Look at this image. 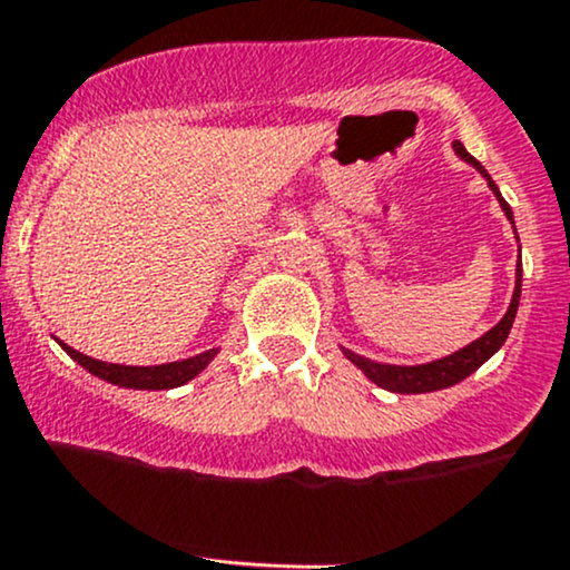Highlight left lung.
I'll list each match as a JSON object with an SVG mask.
<instances>
[{"instance_id": "obj_1", "label": "left lung", "mask_w": 570, "mask_h": 570, "mask_svg": "<svg viewBox=\"0 0 570 570\" xmlns=\"http://www.w3.org/2000/svg\"><path fill=\"white\" fill-rule=\"evenodd\" d=\"M454 151H458L465 161H471V165L476 167V170L484 175L487 180H490V189L495 191V197L500 199V205H503L505 216H509V222L514 224V216H511L509 203H505V199L500 197L495 180H492L490 175H487L484 167H481L479 161L465 151V146H462V142H454ZM519 292H522V265H517L514 297H511V305H509V311H505V316L500 318V322L490 330V333L481 335L479 341H473L471 346L460 348V352L443 356V360H438V362H428V365H416V367H400V365H381V362L365 360V356H360V354H354V352H346V348H343V354H346L348 360H352L354 365L360 367V371L373 381V384H379L381 390L400 392V395H419V392L446 390V386L460 384L462 379L471 376V373L476 371V367L484 365V362L490 360V356L495 354L500 346H503V341L511 333V324H514V316H517V308H519Z\"/></svg>"}]
</instances>
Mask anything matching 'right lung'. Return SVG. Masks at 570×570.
<instances>
[{
    "label": "right lung",
    "instance_id": "add662e5",
    "mask_svg": "<svg viewBox=\"0 0 570 570\" xmlns=\"http://www.w3.org/2000/svg\"><path fill=\"white\" fill-rule=\"evenodd\" d=\"M61 348H65L78 365H83L86 371L94 373V376L110 381V384L116 386H127V390H173V386L186 384V381H191L199 371H205V365H208L216 354V348H210V352L189 356V360L167 362V365L135 367V365H112V362L91 360V356L75 352V348L67 346V343H61Z\"/></svg>",
    "mask_w": 570,
    "mask_h": 570
}]
</instances>
